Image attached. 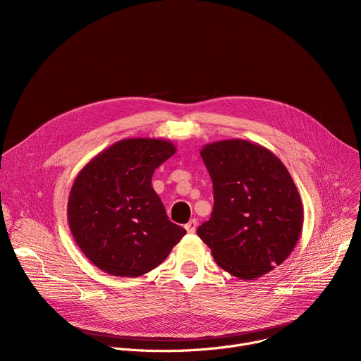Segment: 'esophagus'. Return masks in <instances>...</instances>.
<instances>
[{"label":"esophagus","mask_w":361,"mask_h":361,"mask_svg":"<svg viewBox=\"0 0 361 361\" xmlns=\"http://www.w3.org/2000/svg\"><path fill=\"white\" fill-rule=\"evenodd\" d=\"M195 228H197V220H190V221L185 224V230H187L188 234L195 233Z\"/></svg>","instance_id":"34e87169"}]
</instances>
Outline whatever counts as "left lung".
<instances>
[{
    "mask_svg": "<svg viewBox=\"0 0 361 361\" xmlns=\"http://www.w3.org/2000/svg\"><path fill=\"white\" fill-rule=\"evenodd\" d=\"M200 154L214 207L198 237L231 276L267 274L291 254L302 228V204L288 170L270 149L240 138L205 144Z\"/></svg>",
    "mask_w": 361,
    "mask_h": 361,
    "instance_id": "obj_1",
    "label": "left lung"
}]
</instances>
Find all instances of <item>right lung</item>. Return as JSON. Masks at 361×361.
<instances>
[{
  "label": "right lung",
  "instance_id": "1",
  "mask_svg": "<svg viewBox=\"0 0 361 361\" xmlns=\"http://www.w3.org/2000/svg\"><path fill=\"white\" fill-rule=\"evenodd\" d=\"M176 152L157 138H126L78 173L67 217L73 237L99 270L138 277L160 266L185 230L167 217L151 185L156 169Z\"/></svg>",
  "mask_w": 361,
  "mask_h": 361
}]
</instances>
